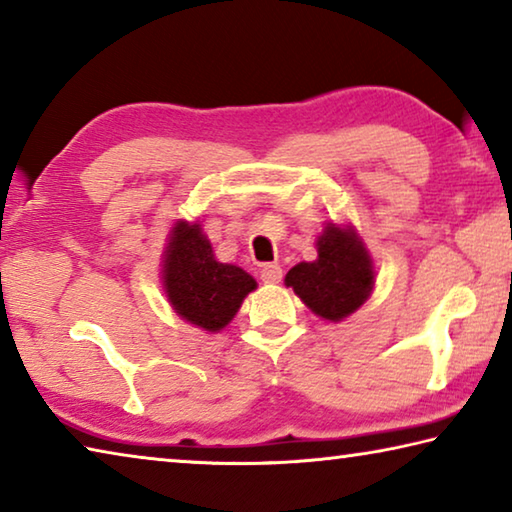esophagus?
Here are the masks:
<instances>
[{"mask_svg":"<svg viewBox=\"0 0 512 512\" xmlns=\"http://www.w3.org/2000/svg\"><path fill=\"white\" fill-rule=\"evenodd\" d=\"M259 277H262V282L266 284H277L282 280V268L277 264H266L262 271H259Z\"/></svg>","mask_w":512,"mask_h":512,"instance_id":"1","label":"esophagus"}]
</instances>
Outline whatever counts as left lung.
I'll return each instance as SVG.
<instances>
[{
    "label": "left lung",
    "instance_id": "8db88e82",
    "mask_svg": "<svg viewBox=\"0 0 512 512\" xmlns=\"http://www.w3.org/2000/svg\"><path fill=\"white\" fill-rule=\"evenodd\" d=\"M318 257L300 262L284 277V284L329 323L352 316L375 289L377 271L366 244L350 223L327 221L316 237Z\"/></svg>",
    "mask_w": 512,
    "mask_h": 512
}]
</instances>
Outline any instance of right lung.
Masks as SVG:
<instances>
[{
	"label": "right lung",
	"mask_w": 512,
	"mask_h": 512,
	"mask_svg": "<svg viewBox=\"0 0 512 512\" xmlns=\"http://www.w3.org/2000/svg\"><path fill=\"white\" fill-rule=\"evenodd\" d=\"M162 289L180 318L216 334L230 325L257 282L241 266L214 257L201 221L178 219L162 253Z\"/></svg>",
	"instance_id": "1"
}]
</instances>
